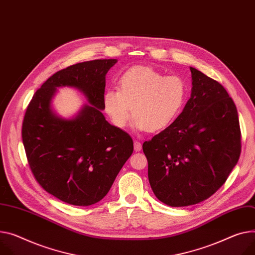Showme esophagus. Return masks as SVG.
<instances>
[{"instance_id":"34e87169","label":"esophagus","mask_w":255,"mask_h":255,"mask_svg":"<svg viewBox=\"0 0 255 255\" xmlns=\"http://www.w3.org/2000/svg\"><path fill=\"white\" fill-rule=\"evenodd\" d=\"M133 149H134L135 152L141 151V149H142V144H141L139 141H134V142H133Z\"/></svg>"}]
</instances>
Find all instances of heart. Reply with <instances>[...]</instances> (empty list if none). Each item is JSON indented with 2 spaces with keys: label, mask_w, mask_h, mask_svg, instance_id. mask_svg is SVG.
<instances>
[{
  "label": "heart",
  "mask_w": 255,
  "mask_h": 255,
  "mask_svg": "<svg viewBox=\"0 0 255 255\" xmlns=\"http://www.w3.org/2000/svg\"><path fill=\"white\" fill-rule=\"evenodd\" d=\"M117 87L105 91L102 102L112 125L119 128L128 126L132 112L135 128L162 130L177 119L186 100V85L181 77L163 76L149 66L128 68Z\"/></svg>",
  "instance_id": "obj_1"
}]
</instances>
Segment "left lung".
I'll return each instance as SVG.
<instances>
[{"label": "left lung", "instance_id": "left-lung-1", "mask_svg": "<svg viewBox=\"0 0 255 255\" xmlns=\"http://www.w3.org/2000/svg\"><path fill=\"white\" fill-rule=\"evenodd\" d=\"M192 93L168 128L144 142L150 186L172 207L197 204L217 192L241 153L238 112L226 89L190 67Z\"/></svg>", "mask_w": 255, "mask_h": 255}]
</instances>
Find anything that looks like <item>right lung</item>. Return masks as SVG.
Segmentation results:
<instances>
[{
  "label": "right lung",
  "instance_id": "1",
  "mask_svg": "<svg viewBox=\"0 0 255 255\" xmlns=\"http://www.w3.org/2000/svg\"><path fill=\"white\" fill-rule=\"evenodd\" d=\"M116 61H86L57 71L27 106L21 134L29 167L41 187L65 203L89 206L103 199L133 151L130 135L101 112L105 75ZM59 86L78 88L92 106L73 120L57 117L50 100Z\"/></svg>",
  "mask_w": 255,
  "mask_h": 255
}]
</instances>
